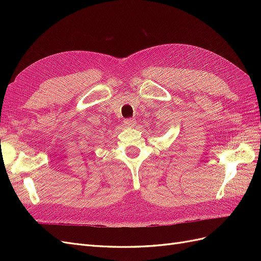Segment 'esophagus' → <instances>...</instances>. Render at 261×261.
<instances>
[{
  "label": "esophagus",
  "instance_id": "obj_1",
  "mask_svg": "<svg viewBox=\"0 0 261 261\" xmlns=\"http://www.w3.org/2000/svg\"><path fill=\"white\" fill-rule=\"evenodd\" d=\"M136 124V121L133 120V118H127V120L124 121V125L127 126V127H134Z\"/></svg>",
  "mask_w": 261,
  "mask_h": 261
}]
</instances>
